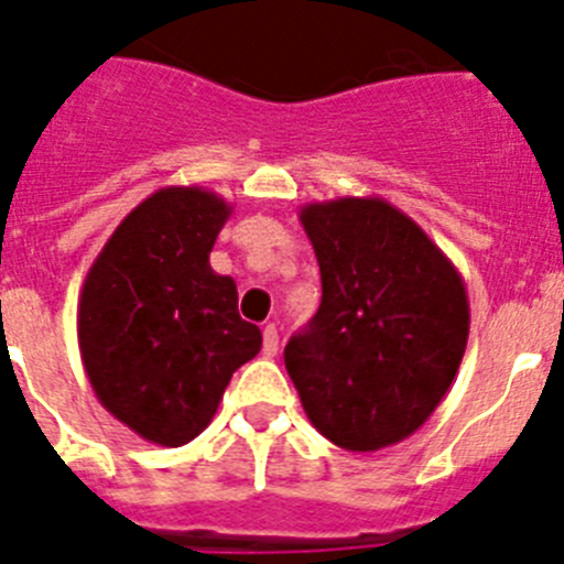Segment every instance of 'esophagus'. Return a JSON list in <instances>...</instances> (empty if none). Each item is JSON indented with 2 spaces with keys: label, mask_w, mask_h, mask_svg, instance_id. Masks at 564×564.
I'll list each match as a JSON object with an SVG mask.
<instances>
[{
  "label": "esophagus",
  "mask_w": 564,
  "mask_h": 564,
  "mask_svg": "<svg viewBox=\"0 0 564 564\" xmlns=\"http://www.w3.org/2000/svg\"><path fill=\"white\" fill-rule=\"evenodd\" d=\"M278 346H281V337H278V326H275V323H269V326H263V355L275 357Z\"/></svg>",
  "instance_id": "obj_1"
}]
</instances>
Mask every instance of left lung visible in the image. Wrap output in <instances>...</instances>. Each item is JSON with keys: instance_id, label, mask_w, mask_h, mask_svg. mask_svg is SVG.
Here are the masks:
<instances>
[{"instance_id": "1", "label": "left lung", "mask_w": 564, "mask_h": 564, "mask_svg": "<svg viewBox=\"0 0 564 564\" xmlns=\"http://www.w3.org/2000/svg\"><path fill=\"white\" fill-rule=\"evenodd\" d=\"M321 310L283 349L310 423L346 452L411 437L452 389L468 295L443 249L383 198L301 207Z\"/></svg>"}]
</instances>
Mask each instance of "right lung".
<instances>
[{
    "label": "right lung",
    "instance_id": "right-lung-1",
    "mask_svg": "<svg viewBox=\"0 0 564 564\" xmlns=\"http://www.w3.org/2000/svg\"><path fill=\"white\" fill-rule=\"evenodd\" d=\"M229 215L204 187L159 189L107 238L78 295V351L96 398L166 448L213 423L232 371L261 351L235 281L209 267Z\"/></svg>",
    "mask_w": 564,
    "mask_h": 564
}]
</instances>
